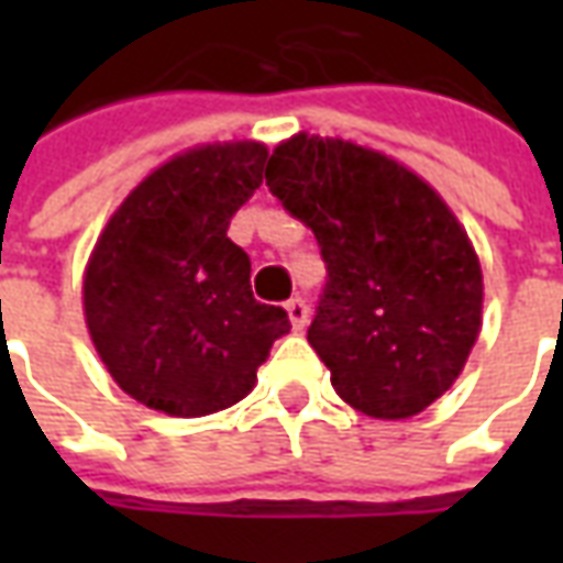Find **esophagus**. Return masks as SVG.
Here are the masks:
<instances>
[{
  "instance_id": "34e87169",
  "label": "esophagus",
  "mask_w": 563,
  "mask_h": 563,
  "mask_svg": "<svg viewBox=\"0 0 563 563\" xmlns=\"http://www.w3.org/2000/svg\"><path fill=\"white\" fill-rule=\"evenodd\" d=\"M286 313H289V319H292V329L295 331H301L307 325V317H310V310H307V301L305 298H289L286 301Z\"/></svg>"
}]
</instances>
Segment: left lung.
Masks as SVG:
<instances>
[{
    "label": "left lung",
    "mask_w": 563,
    "mask_h": 563,
    "mask_svg": "<svg viewBox=\"0 0 563 563\" xmlns=\"http://www.w3.org/2000/svg\"><path fill=\"white\" fill-rule=\"evenodd\" d=\"M265 184L329 271L307 341L334 391L374 419L422 413L479 334L483 271L467 232L422 177L350 141H283Z\"/></svg>",
    "instance_id": "1"
}]
</instances>
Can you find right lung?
Here are the masks:
<instances>
[{
  "mask_svg": "<svg viewBox=\"0 0 563 563\" xmlns=\"http://www.w3.org/2000/svg\"><path fill=\"white\" fill-rule=\"evenodd\" d=\"M265 144H208L139 184L84 277L87 329L117 386L168 416H208L256 386L289 317L250 289L229 222L262 184Z\"/></svg>",
  "mask_w": 563,
  "mask_h": 563,
  "instance_id": "right-lung-1",
  "label": "right lung"
}]
</instances>
